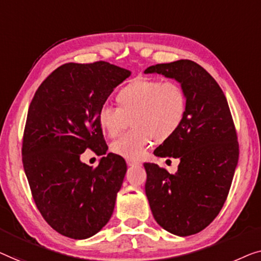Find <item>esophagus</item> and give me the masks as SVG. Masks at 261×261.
I'll list each match as a JSON object with an SVG mask.
<instances>
[{
	"mask_svg": "<svg viewBox=\"0 0 261 261\" xmlns=\"http://www.w3.org/2000/svg\"><path fill=\"white\" fill-rule=\"evenodd\" d=\"M126 163L129 167H134V166H137V164H139L137 161H132V160H126Z\"/></svg>",
	"mask_w": 261,
	"mask_h": 261,
	"instance_id": "obj_1",
	"label": "esophagus"
}]
</instances>
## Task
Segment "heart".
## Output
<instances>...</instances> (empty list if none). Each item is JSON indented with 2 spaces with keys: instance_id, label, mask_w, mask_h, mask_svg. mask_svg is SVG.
Returning <instances> with one entry per match:
<instances>
[{
  "instance_id": "obj_1",
  "label": "heart",
  "mask_w": 261,
  "mask_h": 261,
  "mask_svg": "<svg viewBox=\"0 0 261 261\" xmlns=\"http://www.w3.org/2000/svg\"><path fill=\"white\" fill-rule=\"evenodd\" d=\"M118 108L102 105L97 112L98 125L109 137L126 132L111 144V151L127 160H139L153 141L164 142L179 130L187 116V95L181 85L156 79H137L116 95Z\"/></svg>"
}]
</instances>
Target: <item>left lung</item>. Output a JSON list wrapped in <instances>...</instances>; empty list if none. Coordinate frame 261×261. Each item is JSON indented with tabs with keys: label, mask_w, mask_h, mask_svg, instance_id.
Instances as JSON below:
<instances>
[{
	"label": "left lung",
	"mask_w": 261,
	"mask_h": 261,
	"mask_svg": "<svg viewBox=\"0 0 261 261\" xmlns=\"http://www.w3.org/2000/svg\"><path fill=\"white\" fill-rule=\"evenodd\" d=\"M145 74L177 82L188 108L181 127L153 153L178 159L174 175L144 163L145 194L152 215L169 233L188 237L204 229L221 211L239 159L227 99L214 78L192 60L150 66Z\"/></svg>",
	"instance_id": "obj_1"
}]
</instances>
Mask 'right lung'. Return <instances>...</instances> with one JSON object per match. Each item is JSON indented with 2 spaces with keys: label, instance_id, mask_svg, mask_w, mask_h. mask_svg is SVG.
<instances>
[{
  "label": "right lung",
  "instance_id": "add662e5",
  "mask_svg": "<svg viewBox=\"0 0 261 261\" xmlns=\"http://www.w3.org/2000/svg\"><path fill=\"white\" fill-rule=\"evenodd\" d=\"M130 74L105 61L68 62L43 80L29 105L22 143L24 172L36 207L62 236L87 239L111 219L125 161L109 152L93 169L80 155L86 148L108 152L97 112Z\"/></svg>",
  "mask_w": 261,
  "mask_h": 261
}]
</instances>
